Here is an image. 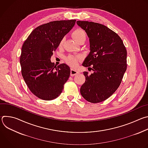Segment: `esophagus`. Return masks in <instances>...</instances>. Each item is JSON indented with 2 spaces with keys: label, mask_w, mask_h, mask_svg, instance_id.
<instances>
[{
  "label": "esophagus",
  "mask_w": 148,
  "mask_h": 148,
  "mask_svg": "<svg viewBox=\"0 0 148 148\" xmlns=\"http://www.w3.org/2000/svg\"><path fill=\"white\" fill-rule=\"evenodd\" d=\"M78 73H79V72H78V71L75 70H74L73 69H71V71H70V75H71V77H73V76H74V75H77V74H78Z\"/></svg>",
  "instance_id": "34e87169"
}]
</instances>
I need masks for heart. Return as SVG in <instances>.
<instances>
[{"mask_svg": "<svg viewBox=\"0 0 148 148\" xmlns=\"http://www.w3.org/2000/svg\"><path fill=\"white\" fill-rule=\"evenodd\" d=\"M72 36L74 40L77 42V43H79V42L82 40H86V34L82 29H75L72 34ZM64 38H62L60 42L59 46L61 47L64 43ZM67 62L69 63V64L73 67H75L77 66V63L79 61V58L73 56H70L67 57L66 58Z\"/></svg>", "mask_w": 148, "mask_h": 148, "instance_id": "heart-1", "label": "heart"}]
</instances>
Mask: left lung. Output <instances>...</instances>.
Here are the masks:
<instances>
[{"label":"left lung","mask_w":148,"mask_h":148,"mask_svg":"<svg viewBox=\"0 0 148 148\" xmlns=\"http://www.w3.org/2000/svg\"><path fill=\"white\" fill-rule=\"evenodd\" d=\"M77 24L86 31L90 40V52L82 66L94 71L90 75L84 72L86 81L80 92L90 102H101L120 86L127 67V51L121 37L107 26L88 21H77Z\"/></svg>","instance_id":"obj_1"}]
</instances>
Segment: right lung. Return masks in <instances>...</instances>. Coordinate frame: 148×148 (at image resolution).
Returning <instances> with one entry per match:
<instances>
[{
	"mask_svg": "<svg viewBox=\"0 0 148 148\" xmlns=\"http://www.w3.org/2000/svg\"><path fill=\"white\" fill-rule=\"evenodd\" d=\"M75 21L57 20L39 26L22 46L20 58L22 75L30 91L41 99L58 97L70 77V69L67 64L56 67L50 58Z\"/></svg>",
	"mask_w": 148,
	"mask_h": 148,
	"instance_id": "obj_1",
	"label": "right lung"
}]
</instances>
